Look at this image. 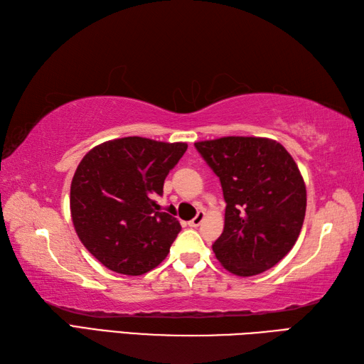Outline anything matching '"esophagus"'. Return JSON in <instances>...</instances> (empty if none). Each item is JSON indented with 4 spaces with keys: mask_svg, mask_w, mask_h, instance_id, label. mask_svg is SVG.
<instances>
[{
    "mask_svg": "<svg viewBox=\"0 0 364 364\" xmlns=\"http://www.w3.org/2000/svg\"><path fill=\"white\" fill-rule=\"evenodd\" d=\"M203 219H205V213L203 211H198L196 218L189 222V227H198L200 223L203 222Z\"/></svg>",
    "mask_w": 364,
    "mask_h": 364,
    "instance_id": "1",
    "label": "esophagus"
}]
</instances>
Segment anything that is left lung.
<instances>
[{"label": "left lung", "instance_id": "8db88e82", "mask_svg": "<svg viewBox=\"0 0 364 364\" xmlns=\"http://www.w3.org/2000/svg\"><path fill=\"white\" fill-rule=\"evenodd\" d=\"M196 149L219 176L227 203L215 258L239 277L274 267L296 244L305 219L306 188L296 161L266 137L228 136L196 142Z\"/></svg>", "mask_w": 364, "mask_h": 364}]
</instances>
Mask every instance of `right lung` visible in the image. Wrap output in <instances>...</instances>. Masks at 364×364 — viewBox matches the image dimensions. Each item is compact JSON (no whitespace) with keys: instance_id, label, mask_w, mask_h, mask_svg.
Here are the masks:
<instances>
[{"instance_id":"obj_1","label":"right lung","mask_w":364,"mask_h":364,"mask_svg":"<svg viewBox=\"0 0 364 364\" xmlns=\"http://www.w3.org/2000/svg\"><path fill=\"white\" fill-rule=\"evenodd\" d=\"M188 144L122 137L94 146L70 186V211L82 245L107 269L142 275L170 252L180 222L161 210L164 180Z\"/></svg>"}]
</instances>
